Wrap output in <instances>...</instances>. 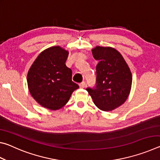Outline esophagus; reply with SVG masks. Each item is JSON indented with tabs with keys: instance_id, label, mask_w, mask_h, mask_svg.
I'll return each instance as SVG.
<instances>
[{
	"instance_id": "34e87169",
	"label": "esophagus",
	"mask_w": 160,
	"mask_h": 160,
	"mask_svg": "<svg viewBox=\"0 0 160 160\" xmlns=\"http://www.w3.org/2000/svg\"><path fill=\"white\" fill-rule=\"evenodd\" d=\"M86 84H85V82H82L81 83L79 84V86H80V88H84L85 87Z\"/></svg>"
}]
</instances>
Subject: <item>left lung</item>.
<instances>
[{
	"label": "left lung",
	"mask_w": 160,
	"mask_h": 160,
	"mask_svg": "<svg viewBox=\"0 0 160 160\" xmlns=\"http://www.w3.org/2000/svg\"><path fill=\"white\" fill-rule=\"evenodd\" d=\"M97 65V85L86 90L99 109L109 112L122 105L131 89L132 74L122 55L112 47L92 48Z\"/></svg>",
	"instance_id": "obj_1"
}]
</instances>
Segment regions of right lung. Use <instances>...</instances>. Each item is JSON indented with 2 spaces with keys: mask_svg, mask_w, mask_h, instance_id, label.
Instances as JSON below:
<instances>
[{
  "mask_svg": "<svg viewBox=\"0 0 160 160\" xmlns=\"http://www.w3.org/2000/svg\"><path fill=\"white\" fill-rule=\"evenodd\" d=\"M68 51L58 46L48 48L37 56L28 73L32 97L43 107L58 110L79 88L72 81V70L66 66Z\"/></svg>",
  "mask_w": 160,
  "mask_h": 160,
  "instance_id": "obj_1",
  "label": "right lung"
}]
</instances>
